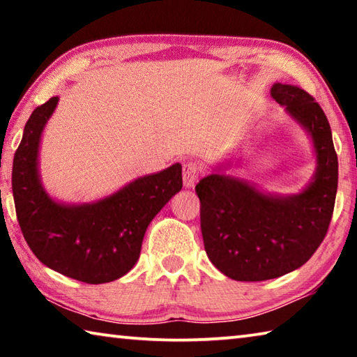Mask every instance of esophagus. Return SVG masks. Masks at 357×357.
<instances>
[{
  "label": "esophagus",
  "mask_w": 357,
  "mask_h": 357,
  "mask_svg": "<svg viewBox=\"0 0 357 357\" xmlns=\"http://www.w3.org/2000/svg\"><path fill=\"white\" fill-rule=\"evenodd\" d=\"M203 168L198 162H185L183 165V178L185 187H193L202 176Z\"/></svg>",
  "instance_id": "obj_1"
}]
</instances>
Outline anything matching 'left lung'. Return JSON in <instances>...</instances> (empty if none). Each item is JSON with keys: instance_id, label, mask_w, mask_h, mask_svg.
Returning <instances> with one entry per match:
<instances>
[{"instance_id": "1", "label": "left lung", "mask_w": 357, "mask_h": 357, "mask_svg": "<svg viewBox=\"0 0 357 357\" xmlns=\"http://www.w3.org/2000/svg\"><path fill=\"white\" fill-rule=\"evenodd\" d=\"M271 96L310 132L315 181L288 198L263 195L243 181L211 174L195 185L204 250L220 273L239 282L275 279L312 258L334 213L338 160L329 121L304 89L275 83Z\"/></svg>"}]
</instances>
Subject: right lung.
I'll use <instances>...</instances> for the list:
<instances>
[{
  "label": "right lung",
  "mask_w": 357,
  "mask_h": 357,
  "mask_svg": "<svg viewBox=\"0 0 357 357\" xmlns=\"http://www.w3.org/2000/svg\"><path fill=\"white\" fill-rule=\"evenodd\" d=\"M56 104L58 98H52L34 108L15 151L17 220L29 249L50 269L91 285L113 282L134 268L151 220L183 187V172L174 164L93 204L55 203L39 183L38 148Z\"/></svg>",
  "instance_id": "right-lung-1"
}]
</instances>
